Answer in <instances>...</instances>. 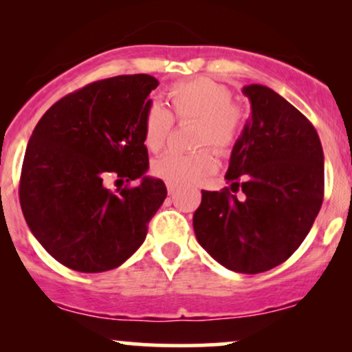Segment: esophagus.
I'll return each instance as SVG.
<instances>
[{
  "label": "esophagus",
  "instance_id": "34e87169",
  "mask_svg": "<svg viewBox=\"0 0 352 352\" xmlns=\"http://www.w3.org/2000/svg\"><path fill=\"white\" fill-rule=\"evenodd\" d=\"M167 192H168V195H173V193H175V192H177V185L167 184Z\"/></svg>",
  "mask_w": 352,
  "mask_h": 352
}]
</instances>
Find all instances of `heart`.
<instances>
[{"label": "heart", "mask_w": 352, "mask_h": 352, "mask_svg": "<svg viewBox=\"0 0 352 352\" xmlns=\"http://www.w3.org/2000/svg\"><path fill=\"white\" fill-rule=\"evenodd\" d=\"M173 116L160 102H152L144 117V140L153 152L162 151L170 137L173 117L180 122L197 120L195 144L212 145L228 153L241 139L246 124L245 111L233 104L228 87L208 78L182 80L168 87ZM218 162L212 148L192 153L170 152L157 159L152 170L159 179L172 185L199 184L217 170Z\"/></svg>", "instance_id": "heart-1"}]
</instances>
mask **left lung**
Instances as JSON below:
<instances>
[{
	"mask_svg": "<svg viewBox=\"0 0 352 352\" xmlns=\"http://www.w3.org/2000/svg\"><path fill=\"white\" fill-rule=\"evenodd\" d=\"M243 94L252 117L230 157L232 190H201L193 230L218 263L256 274L288 260L309 233L324 197V155L313 124L273 89L250 84Z\"/></svg>",
	"mask_w": 352,
	"mask_h": 352,
	"instance_id": "8db88e82",
	"label": "left lung"
}]
</instances>
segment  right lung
Instances as JSON below:
<instances>
[{
	"instance_id": "1",
	"label": "right lung",
	"mask_w": 352,
	"mask_h": 352,
	"mask_svg": "<svg viewBox=\"0 0 352 352\" xmlns=\"http://www.w3.org/2000/svg\"><path fill=\"white\" fill-rule=\"evenodd\" d=\"M159 80L116 76L87 84L46 111L24 153L19 204L36 240L54 260L80 273L117 268L137 252L167 197L147 177L144 117ZM134 188L114 194L107 175Z\"/></svg>"
}]
</instances>
